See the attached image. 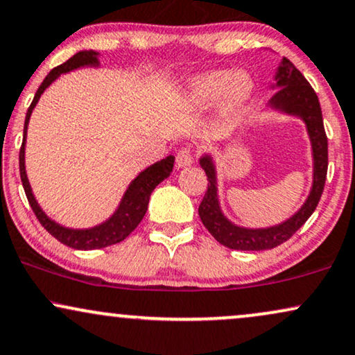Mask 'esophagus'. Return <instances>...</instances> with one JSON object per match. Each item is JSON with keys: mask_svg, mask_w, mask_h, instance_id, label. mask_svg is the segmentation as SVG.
Wrapping results in <instances>:
<instances>
[{"mask_svg": "<svg viewBox=\"0 0 355 355\" xmlns=\"http://www.w3.org/2000/svg\"><path fill=\"white\" fill-rule=\"evenodd\" d=\"M193 164V153L189 147H183L177 155V166L178 168H185V166H190Z\"/></svg>", "mask_w": 355, "mask_h": 355, "instance_id": "34e87169", "label": "esophagus"}]
</instances>
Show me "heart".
<instances>
[{
	"label": "heart",
	"mask_w": 355,
	"mask_h": 355,
	"mask_svg": "<svg viewBox=\"0 0 355 355\" xmlns=\"http://www.w3.org/2000/svg\"><path fill=\"white\" fill-rule=\"evenodd\" d=\"M256 84L248 72L216 69L196 74L187 80L182 102L189 109H205L223 96L220 114L232 117L245 107L253 97Z\"/></svg>",
	"instance_id": "b5f03b06"
}]
</instances>
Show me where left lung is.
Instances as JSON below:
<instances>
[{"label":"left lung","mask_w":355,"mask_h":355,"mask_svg":"<svg viewBox=\"0 0 355 355\" xmlns=\"http://www.w3.org/2000/svg\"><path fill=\"white\" fill-rule=\"evenodd\" d=\"M270 89L276 92L268 102L266 110L301 119L304 123L313 157V183L304 203L289 218L264 228H248L233 223L223 213L218 195V168L215 155L205 152L198 162L208 177V189L198 207V215L211 236L230 250L263 251L288 241L314 213L326 183L327 137L324 130L321 104L314 89L286 58L281 59L275 72V83Z\"/></svg>","instance_id":"left-lung-1"}]
</instances>
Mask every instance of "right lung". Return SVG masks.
Wrapping results in <instances>:
<instances>
[{
  "label": "right lung",
  "mask_w": 355,
  "mask_h": 355,
  "mask_svg": "<svg viewBox=\"0 0 355 355\" xmlns=\"http://www.w3.org/2000/svg\"><path fill=\"white\" fill-rule=\"evenodd\" d=\"M80 67H101L99 62V53L92 49L79 51L67 59L61 66L54 67L53 71L46 76L42 84L37 89L36 96L29 105L26 119H24V130H23V145L19 150V173L21 182H23V189L26 191L28 202L31 205L34 215L37 216L40 223L44 226L48 232L53 234L55 240H59L62 245L74 248V250H99V248H105L115 243H121L125 240L129 234L137 228V225L142 221L145 216V211L148 208V200H150L152 191L160 182L170 177L173 170L175 157L168 155L160 162H155L147 168H144L137 177L129 183L127 190L123 191L121 202H119L117 208H115L112 215L107 220H104L99 225L89 226V228H71V226H64L61 223L48 216V213L41 208L37 203L36 196L33 193L31 185H29L28 173H26V137H28V125L29 119L36 104L40 102L42 92L54 83L59 76L67 74Z\"/></svg>",
  "instance_id": "obj_1"
}]
</instances>
